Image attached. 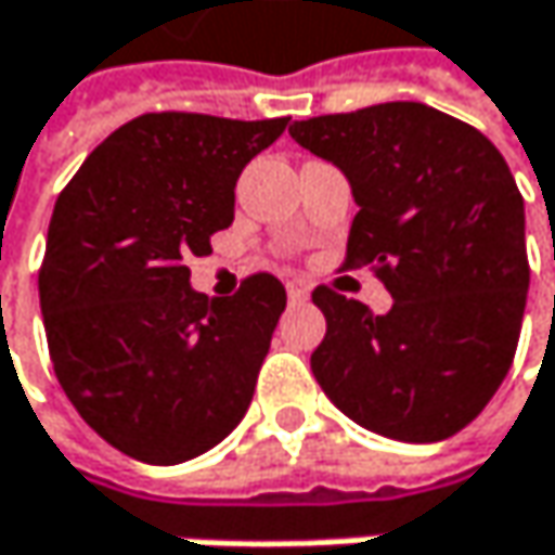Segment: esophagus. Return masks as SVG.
Masks as SVG:
<instances>
[{
    "mask_svg": "<svg viewBox=\"0 0 555 555\" xmlns=\"http://www.w3.org/2000/svg\"><path fill=\"white\" fill-rule=\"evenodd\" d=\"M288 298L301 305V301H308V298H311V292H308L301 282H288Z\"/></svg>",
    "mask_w": 555,
    "mask_h": 555,
    "instance_id": "esophagus-1",
    "label": "esophagus"
}]
</instances>
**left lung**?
Returning <instances> with one entry per match:
<instances>
[{
	"label": "left lung",
	"instance_id": "1",
	"mask_svg": "<svg viewBox=\"0 0 555 555\" xmlns=\"http://www.w3.org/2000/svg\"><path fill=\"white\" fill-rule=\"evenodd\" d=\"M292 139L336 165L359 206L346 257L375 263L393 305L314 288L327 336L311 372L362 428L441 441L505 380L525 321V199L499 149L428 104L390 101L295 120Z\"/></svg>",
	"mask_w": 555,
	"mask_h": 555
}]
</instances>
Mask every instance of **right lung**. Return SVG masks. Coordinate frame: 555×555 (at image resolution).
<instances>
[{
  "instance_id": "right-lung-1",
  "label": "right lung",
  "mask_w": 555,
  "mask_h": 555,
  "mask_svg": "<svg viewBox=\"0 0 555 555\" xmlns=\"http://www.w3.org/2000/svg\"><path fill=\"white\" fill-rule=\"evenodd\" d=\"M285 124L142 114L85 158L53 206L37 282L53 372L78 416L135 461L199 457L250 406L285 288L257 273L209 298L186 260L212 254L244 165Z\"/></svg>"
}]
</instances>
